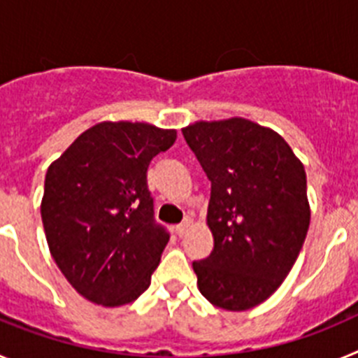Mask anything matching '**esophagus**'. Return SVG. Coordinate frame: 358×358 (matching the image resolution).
Masks as SVG:
<instances>
[{"label": "esophagus", "instance_id": "34e87169", "mask_svg": "<svg viewBox=\"0 0 358 358\" xmlns=\"http://www.w3.org/2000/svg\"><path fill=\"white\" fill-rule=\"evenodd\" d=\"M189 226H192V220H189V218L186 217L185 220H182V222L176 227V233H177V235H179V236H185L186 233H188Z\"/></svg>", "mask_w": 358, "mask_h": 358}]
</instances>
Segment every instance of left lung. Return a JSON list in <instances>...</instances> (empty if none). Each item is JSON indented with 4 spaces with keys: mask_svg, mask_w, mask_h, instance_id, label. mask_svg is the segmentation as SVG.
I'll use <instances>...</instances> for the list:
<instances>
[{
    "mask_svg": "<svg viewBox=\"0 0 358 358\" xmlns=\"http://www.w3.org/2000/svg\"><path fill=\"white\" fill-rule=\"evenodd\" d=\"M211 181L215 245L194 262L199 290L224 310L260 305L283 283L306 238V173L287 141L243 118L182 129Z\"/></svg>",
    "mask_w": 358,
    "mask_h": 358,
    "instance_id": "obj_1",
    "label": "left lung"
}]
</instances>
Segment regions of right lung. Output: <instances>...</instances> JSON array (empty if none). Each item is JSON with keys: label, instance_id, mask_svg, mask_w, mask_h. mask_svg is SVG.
I'll return each instance as SVG.
<instances>
[{"label": "right lung", "instance_id": "1", "mask_svg": "<svg viewBox=\"0 0 358 358\" xmlns=\"http://www.w3.org/2000/svg\"><path fill=\"white\" fill-rule=\"evenodd\" d=\"M173 141L176 131L148 123L103 122L50 164L44 233L55 264L85 299L127 305L150 285L170 233L154 218L147 170Z\"/></svg>", "mask_w": 358, "mask_h": 358}]
</instances>
